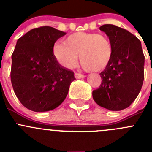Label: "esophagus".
Returning <instances> with one entry per match:
<instances>
[{"mask_svg": "<svg viewBox=\"0 0 152 152\" xmlns=\"http://www.w3.org/2000/svg\"><path fill=\"white\" fill-rule=\"evenodd\" d=\"M75 77H76V78H77V79L84 78V77H86V75H82V74L77 73V72H76V73L75 74Z\"/></svg>", "mask_w": 152, "mask_h": 152, "instance_id": "34e87169", "label": "esophagus"}]
</instances>
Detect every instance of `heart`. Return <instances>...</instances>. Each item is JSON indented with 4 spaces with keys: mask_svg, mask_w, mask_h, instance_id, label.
I'll return each instance as SVG.
<instances>
[{
    "mask_svg": "<svg viewBox=\"0 0 152 152\" xmlns=\"http://www.w3.org/2000/svg\"><path fill=\"white\" fill-rule=\"evenodd\" d=\"M61 65L72 68L80 59L82 67L92 72H101L109 65L113 55V45L108 36L101 33L77 32L69 35L64 42L53 49Z\"/></svg>",
    "mask_w": 152,
    "mask_h": 152,
    "instance_id": "heart-1",
    "label": "heart"
}]
</instances>
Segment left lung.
<instances>
[{"mask_svg":"<svg viewBox=\"0 0 152 152\" xmlns=\"http://www.w3.org/2000/svg\"><path fill=\"white\" fill-rule=\"evenodd\" d=\"M100 29L113 45L108 66L100 74L102 82L93 91L96 104L112 111L124 110L136 99L144 80L145 56L141 42L128 30L112 24Z\"/></svg>","mask_w":152,"mask_h":152,"instance_id":"8db88e82","label":"left lung"}]
</instances>
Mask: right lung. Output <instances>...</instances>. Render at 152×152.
Returning <instances> with one entry per match:
<instances>
[{
  "instance_id": "obj_1",
  "label": "right lung",
  "mask_w": 152,
  "mask_h": 152,
  "mask_svg": "<svg viewBox=\"0 0 152 152\" xmlns=\"http://www.w3.org/2000/svg\"><path fill=\"white\" fill-rule=\"evenodd\" d=\"M66 33L48 26L29 30L18 39L12 54L10 79L16 96L34 112L54 110L66 98L74 72L61 66L53 52Z\"/></svg>"
}]
</instances>
